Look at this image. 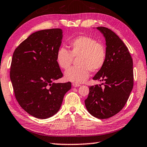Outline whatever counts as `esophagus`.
I'll list each match as a JSON object with an SVG mask.
<instances>
[{
  "mask_svg": "<svg viewBox=\"0 0 147 147\" xmlns=\"http://www.w3.org/2000/svg\"><path fill=\"white\" fill-rule=\"evenodd\" d=\"M72 86L74 87H79L80 86H81V84H77V83H75V82H74L73 84H72Z\"/></svg>",
  "mask_w": 147,
  "mask_h": 147,
  "instance_id": "obj_1",
  "label": "esophagus"
}]
</instances>
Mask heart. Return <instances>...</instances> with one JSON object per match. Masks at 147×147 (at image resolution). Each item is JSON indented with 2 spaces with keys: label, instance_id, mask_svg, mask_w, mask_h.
I'll return each instance as SVG.
<instances>
[{
  "label": "heart",
  "instance_id": "obj_1",
  "mask_svg": "<svg viewBox=\"0 0 147 147\" xmlns=\"http://www.w3.org/2000/svg\"><path fill=\"white\" fill-rule=\"evenodd\" d=\"M70 51L65 47L57 50L56 60L57 65L66 70L71 64L73 57L77 58L78 66L69 68L65 72L66 80L75 83L84 82L92 72L101 70L106 61V49L88 36H79L69 41Z\"/></svg>",
  "mask_w": 147,
  "mask_h": 147
}]
</instances>
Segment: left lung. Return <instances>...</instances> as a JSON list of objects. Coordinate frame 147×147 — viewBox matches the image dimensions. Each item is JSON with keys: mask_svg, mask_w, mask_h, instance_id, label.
Segmentation results:
<instances>
[{"mask_svg": "<svg viewBox=\"0 0 147 147\" xmlns=\"http://www.w3.org/2000/svg\"><path fill=\"white\" fill-rule=\"evenodd\" d=\"M96 29L106 39L107 57L93 79L104 82V86H90L84 103L91 115L106 119L120 112L129 97L134 84L133 62L128 49L114 32L104 27Z\"/></svg>", "mask_w": 147, "mask_h": 147, "instance_id": "1", "label": "left lung"}]
</instances>
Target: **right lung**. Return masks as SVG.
Segmentation results:
<instances>
[{
    "label": "right lung",
    "instance_id": "1",
    "mask_svg": "<svg viewBox=\"0 0 147 147\" xmlns=\"http://www.w3.org/2000/svg\"><path fill=\"white\" fill-rule=\"evenodd\" d=\"M61 29L30 34L14 52L10 79L16 100L32 117L46 119L59 110L71 82L55 83L63 74L56 60L61 45Z\"/></svg>",
    "mask_w": 147,
    "mask_h": 147
}]
</instances>
